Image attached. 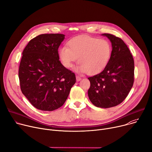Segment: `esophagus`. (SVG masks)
<instances>
[{
	"instance_id": "34e87169",
	"label": "esophagus",
	"mask_w": 152,
	"mask_h": 152,
	"mask_svg": "<svg viewBox=\"0 0 152 152\" xmlns=\"http://www.w3.org/2000/svg\"><path fill=\"white\" fill-rule=\"evenodd\" d=\"M76 80H77V81H80V80H81V78L80 77L77 75V76H76Z\"/></svg>"
}]
</instances>
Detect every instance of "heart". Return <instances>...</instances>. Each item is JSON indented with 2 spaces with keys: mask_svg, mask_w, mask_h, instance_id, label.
<instances>
[{
  "mask_svg": "<svg viewBox=\"0 0 152 152\" xmlns=\"http://www.w3.org/2000/svg\"><path fill=\"white\" fill-rule=\"evenodd\" d=\"M111 53V45L108 41L86 36L75 37L58 51L62 64L71 68L77 61L80 64L75 69L78 72L96 75L101 72L108 64Z\"/></svg>",
  "mask_w": 152,
  "mask_h": 152,
  "instance_id": "1",
  "label": "heart"
}]
</instances>
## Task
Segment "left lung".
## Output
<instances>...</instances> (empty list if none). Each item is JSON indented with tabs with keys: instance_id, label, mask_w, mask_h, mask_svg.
Wrapping results in <instances>:
<instances>
[{
	"instance_id": "1",
	"label": "left lung",
	"mask_w": 152,
	"mask_h": 152,
	"mask_svg": "<svg viewBox=\"0 0 152 152\" xmlns=\"http://www.w3.org/2000/svg\"><path fill=\"white\" fill-rule=\"evenodd\" d=\"M111 42L110 61L100 74L89 77L91 86L88 94L97 107L108 108L122 103L130 91L134 82V64L133 56L122 39L104 33Z\"/></svg>"
}]
</instances>
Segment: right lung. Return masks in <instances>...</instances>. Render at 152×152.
<instances>
[{"label":"right lung","instance_id":"add662e5","mask_svg":"<svg viewBox=\"0 0 152 152\" xmlns=\"http://www.w3.org/2000/svg\"><path fill=\"white\" fill-rule=\"evenodd\" d=\"M63 34H42L29 41L19 68L20 86L32 105L53 111L63 105L76 82L75 74L59 60Z\"/></svg>","mask_w":152,"mask_h":152}]
</instances>
